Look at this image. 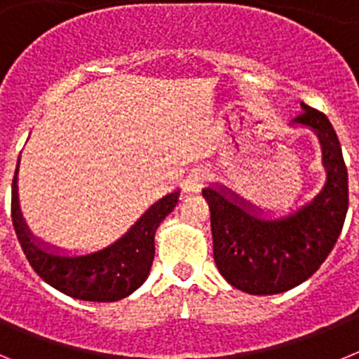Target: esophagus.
<instances>
[{"instance_id":"34e87169","label":"esophagus","mask_w":359,"mask_h":359,"mask_svg":"<svg viewBox=\"0 0 359 359\" xmlns=\"http://www.w3.org/2000/svg\"><path fill=\"white\" fill-rule=\"evenodd\" d=\"M205 180H207V174L201 172V170H196L194 174H190V177L187 180V189H189V192H199Z\"/></svg>"}]
</instances>
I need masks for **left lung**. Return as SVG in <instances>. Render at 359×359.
Masks as SVG:
<instances>
[{"label":"left lung","instance_id":"left-lung-1","mask_svg":"<svg viewBox=\"0 0 359 359\" xmlns=\"http://www.w3.org/2000/svg\"><path fill=\"white\" fill-rule=\"evenodd\" d=\"M291 126L309 128L322 145L325 185L304 207L284 217H262L261 208L223 185L205 187L210 207L214 261L219 273L250 294H277L302 284L327 259L344 228L348 177L332 123L307 104Z\"/></svg>","mask_w":359,"mask_h":359}]
</instances>
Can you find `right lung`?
<instances>
[{"label": "right lung", "instance_id": "1", "mask_svg": "<svg viewBox=\"0 0 359 359\" xmlns=\"http://www.w3.org/2000/svg\"><path fill=\"white\" fill-rule=\"evenodd\" d=\"M18 169L12 182V223L28 262L46 284L88 302H116L144 284L154 259L156 230L176 207L180 190L158 199L120 239L106 248L86 255H69L37 239L25 223L18 198Z\"/></svg>", "mask_w": 359, "mask_h": 359}]
</instances>
